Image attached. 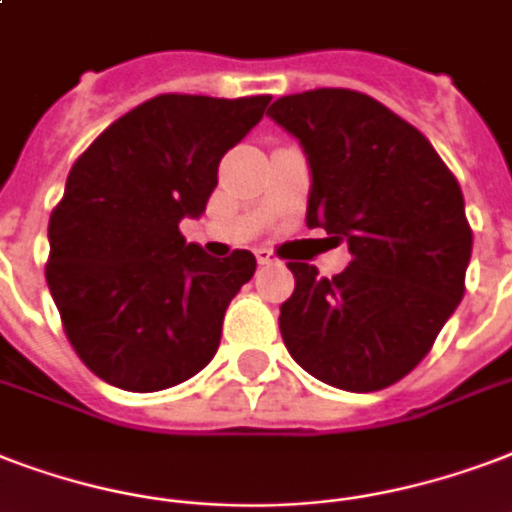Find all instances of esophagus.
Listing matches in <instances>:
<instances>
[{"mask_svg": "<svg viewBox=\"0 0 512 512\" xmlns=\"http://www.w3.org/2000/svg\"><path fill=\"white\" fill-rule=\"evenodd\" d=\"M255 257H257V263H260V265H273V263H276V257H273V252H268V249H257Z\"/></svg>", "mask_w": 512, "mask_h": 512, "instance_id": "obj_1", "label": "esophagus"}]
</instances>
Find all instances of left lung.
Listing matches in <instances>:
<instances>
[{"instance_id":"1","label":"left lung","mask_w":512,"mask_h":512,"mask_svg":"<svg viewBox=\"0 0 512 512\" xmlns=\"http://www.w3.org/2000/svg\"><path fill=\"white\" fill-rule=\"evenodd\" d=\"M268 117L306 155V225L351 252L333 279L290 263L284 346L335 389H386L427 357L464 295L473 230L462 187L427 136L365 93L282 96Z\"/></svg>"}]
</instances>
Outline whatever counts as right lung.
Segmentation results:
<instances>
[{
	"label": "right lung",
	"instance_id": "right-lung-1",
	"mask_svg": "<svg viewBox=\"0 0 512 512\" xmlns=\"http://www.w3.org/2000/svg\"><path fill=\"white\" fill-rule=\"evenodd\" d=\"M271 96L166 93L115 120L66 177L48 225V287L80 360L126 392H161L217 354L225 308L252 279L247 249L206 255L179 233L201 217L222 155Z\"/></svg>",
	"mask_w": 512,
	"mask_h": 512
}]
</instances>
